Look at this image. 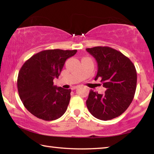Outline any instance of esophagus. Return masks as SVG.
Instances as JSON below:
<instances>
[{
  "mask_svg": "<svg viewBox=\"0 0 154 154\" xmlns=\"http://www.w3.org/2000/svg\"><path fill=\"white\" fill-rule=\"evenodd\" d=\"M77 86H73L72 88H71V90H74L75 89H77Z\"/></svg>",
  "mask_w": 154,
  "mask_h": 154,
  "instance_id": "1",
  "label": "esophagus"
}]
</instances>
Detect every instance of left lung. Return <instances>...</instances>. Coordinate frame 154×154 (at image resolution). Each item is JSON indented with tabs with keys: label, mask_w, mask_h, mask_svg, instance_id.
Masks as SVG:
<instances>
[{
	"label": "left lung",
	"mask_w": 154,
	"mask_h": 154,
	"mask_svg": "<svg viewBox=\"0 0 154 154\" xmlns=\"http://www.w3.org/2000/svg\"><path fill=\"white\" fill-rule=\"evenodd\" d=\"M86 51L98 64L94 79H100L106 90L103 94L91 90L87 107L96 118L110 120L121 116L133 100L137 88L136 69L128 57L109 47H94Z\"/></svg>",
	"instance_id": "obj_1"
}]
</instances>
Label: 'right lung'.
<instances>
[{"mask_svg": "<svg viewBox=\"0 0 154 154\" xmlns=\"http://www.w3.org/2000/svg\"><path fill=\"white\" fill-rule=\"evenodd\" d=\"M77 50L48 49L33 55L25 62L17 77L20 98L26 109L45 121L58 119L66 112L71 99V89L54 85L65 61Z\"/></svg>", "mask_w": 154, "mask_h": 154, "instance_id": "right-lung-1", "label": "right lung"}]
</instances>
